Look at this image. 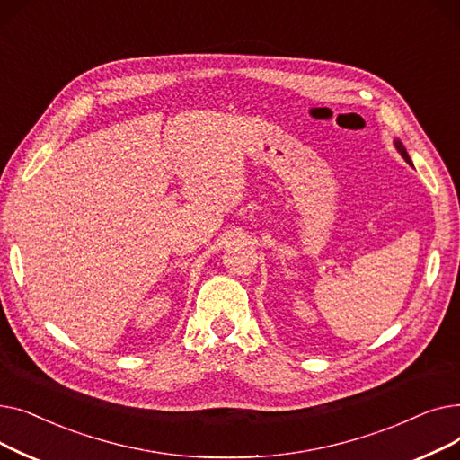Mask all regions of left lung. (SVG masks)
<instances>
[{
  "label": "left lung",
  "mask_w": 460,
  "mask_h": 460,
  "mask_svg": "<svg viewBox=\"0 0 460 460\" xmlns=\"http://www.w3.org/2000/svg\"><path fill=\"white\" fill-rule=\"evenodd\" d=\"M394 145H395V149H397V153L410 164L412 165V160H410V156H408V153H406V149H404V145L401 143V139H394Z\"/></svg>",
  "instance_id": "left-lung-1"
}]
</instances>
